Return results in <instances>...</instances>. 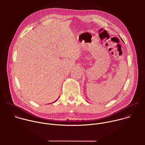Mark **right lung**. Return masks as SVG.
I'll return each mask as SVG.
<instances>
[{
    "mask_svg": "<svg viewBox=\"0 0 145 145\" xmlns=\"http://www.w3.org/2000/svg\"><path fill=\"white\" fill-rule=\"evenodd\" d=\"M57 101V100H56V101Z\"/></svg>",
    "mask_w": 145,
    "mask_h": 145,
    "instance_id": "obj_1",
    "label": "right lung"
}]
</instances>
